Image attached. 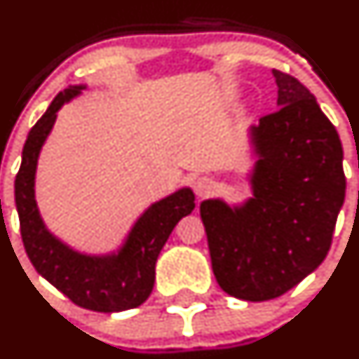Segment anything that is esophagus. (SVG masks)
<instances>
[{"mask_svg": "<svg viewBox=\"0 0 359 359\" xmlns=\"http://www.w3.org/2000/svg\"><path fill=\"white\" fill-rule=\"evenodd\" d=\"M212 190H214V183L209 178H198L194 181V191L198 198L210 195Z\"/></svg>", "mask_w": 359, "mask_h": 359, "instance_id": "34e87169", "label": "esophagus"}]
</instances>
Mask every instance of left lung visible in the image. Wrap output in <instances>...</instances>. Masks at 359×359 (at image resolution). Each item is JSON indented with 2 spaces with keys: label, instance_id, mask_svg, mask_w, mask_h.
<instances>
[{
  "label": "left lung",
  "instance_id": "obj_1",
  "mask_svg": "<svg viewBox=\"0 0 359 359\" xmlns=\"http://www.w3.org/2000/svg\"><path fill=\"white\" fill-rule=\"evenodd\" d=\"M272 75L279 111L248 128L252 196L200 203L217 284L245 302L277 298L322 264L346 196L337 130L303 83Z\"/></svg>",
  "mask_w": 359,
  "mask_h": 359
}]
</instances>
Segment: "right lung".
<instances>
[{"label":"right lung","mask_w":359,"mask_h":359,"mask_svg":"<svg viewBox=\"0 0 359 359\" xmlns=\"http://www.w3.org/2000/svg\"><path fill=\"white\" fill-rule=\"evenodd\" d=\"M86 88L70 86L60 92L29 132L20 171L15 178V203L22 241L34 269L79 306L114 313L140 306L149 298L156 280L157 257L180 219L195 209V195L191 188L183 187L150 203L113 252H80L51 233L36 202L37 164L57 111Z\"/></svg>","instance_id":"add662e5"}]
</instances>
